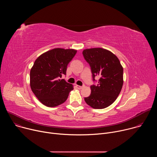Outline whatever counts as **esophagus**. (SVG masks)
<instances>
[{
	"label": "esophagus",
	"instance_id": "esophagus-1",
	"mask_svg": "<svg viewBox=\"0 0 157 157\" xmlns=\"http://www.w3.org/2000/svg\"><path fill=\"white\" fill-rule=\"evenodd\" d=\"M76 87H77L78 89H81L83 87V86H79V85H76Z\"/></svg>",
	"mask_w": 157,
	"mask_h": 157
}]
</instances>
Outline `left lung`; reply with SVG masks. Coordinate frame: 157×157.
<instances>
[{"mask_svg":"<svg viewBox=\"0 0 157 157\" xmlns=\"http://www.w3.org/2000/svg\"><path fill=\"white\" fill-rule=\"evenodd\" d=\"M93 74L100 79L97 86H91V93L84 101L94 109H104L113 104L119 95L123 86V67L118 58L102 48L85 49L82 52Z\"/></svg>","mask_w":157,"mask_h":157,"instance_id":"left-lung-1","label":"left lung"}]
</instances>
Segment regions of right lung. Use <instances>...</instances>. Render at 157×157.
<instances>
[{
    "label": "right lung",
    "mask_w": 157,
    "mask_h": 157,
    "mask_svg": "<svg viewBox=\"0 0 157 157\" xmlns=\"http://www.w3.org/2000/svg\"><path fill=\"white\" fill-rule=\"evenodd\" d=\"M74 49L54 48L39 56L32 67L30 85L32 92L44 105L53 107L64 103L73 86L60 78L75 56Z\"/></svg>",
    "instance_id": "right-lung-1"
}]
</instances>
